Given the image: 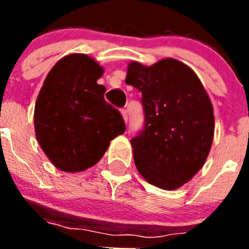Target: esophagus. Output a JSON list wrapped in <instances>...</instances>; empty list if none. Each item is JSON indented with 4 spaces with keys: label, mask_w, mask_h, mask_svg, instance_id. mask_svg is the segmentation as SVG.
I'll use <instances>...</instances> for the list:
<instances>
[{
    "label": "esophagus",
    "mask_w": 249,
    "mask_h": 249,
    "mask_svg": "<svg viewBox=\"0 0 249 249\" xmlns=\"http://www.w3.org/2000/svg\"><path fill=\"white\" fill-rule=\"evenodd\" d=\"M121 113H122V117L123 120H124V122H127V121H128V112H127V109H122Z\"/></svg>",
    "instance_id": "obj_1"
}]
</instances>
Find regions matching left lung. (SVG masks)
I'll use <instances>...</instances> for the list:
<instances>
[{
  "label": "left lung",
  "instance_id": "8db88e82",
  "mask_svg": "<svg viewBox=\"0 0 249 249\" xmlns=\"http://www.w3.org/2000/svg\"><path fill=\"white\" fill-rule=\"evenodd\" d=\"M126 83L142 93L144 127L131 140L135 164L148 183L177 190L203 167L214 135V114L192 68L175 58L152 66L131 62Z\"/></svg>",
  "mask_w": 249,
  "mask_h": 249
}]
</instances>
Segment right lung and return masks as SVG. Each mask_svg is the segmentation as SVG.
<instances>
[{
	"mask_svg": "<svg viewBox=\"0 0 249 249\" xmlns=\"http://www.w3.org/2000/svg\"><path fill=\"white\" fill-rule=\"evenodd\" d=\"M103 68L92 57L72 53L52 67L35 106L39 146L59 171L76 173L94 166L109 142L126 131L122 116L106 102L97 80Z\"/></svg>",
	"mask_w": 249,
	"mask_h": 249,
	"instance_id": "obj_1",
	"label": "right lung"
}]
</instances>
